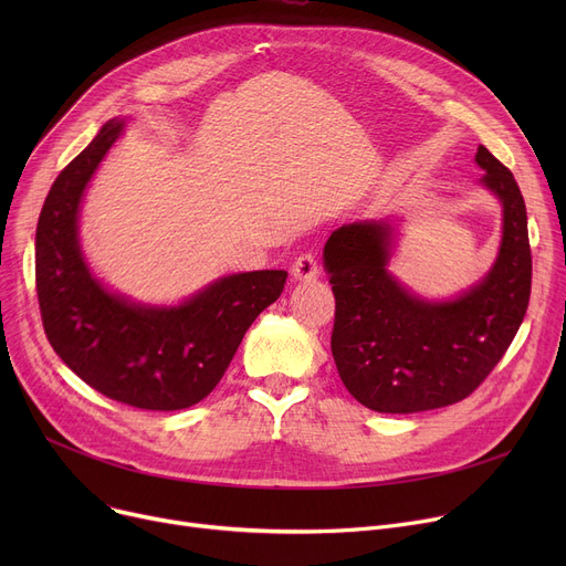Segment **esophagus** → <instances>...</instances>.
<instances>
[{
    "instance_id": "obj_1",
    "label": "esophagus",
    "mask_w": 566,
    "mask_h": 566,
    "mask_svg": "<svg viewBox=\"0 0 566 566\" xmlns=\"http://www.w3.org/2000/svg\"><path fill=\"white\" fill-rule=\"evenodd\" d=\"M291 273H293L295 280H316L318 273H321V265H318V261L312 252H305L293 261Z\"/></svg>"
}]
</instances>
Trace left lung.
I'll use <instances>...</instances> for the list:
<instances>
[{
  "label": "left lung",
  "mask_w": 566,
  "mask_h": 566,
  "mask_svg": "<svg viewBox=\"0 0 566 566\" xmlns=\"http://www.w3.org/2000/svg\"><path fill=\"white\" fill-rule=\"evenodd\" d=\"M474 160L484 169L482 186L502 201V243L491 273L457 301H422L390 275V222L344 224L325 243L333 358L346 390L376 412H420L470 397L527 312L532 254L521 188L486 146Z\"/></svg>",
  "instance_id": "left-lung-1"
}]
</instances>
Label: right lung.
<instances>
[{
  "instance_id": "1",
  "label": "right lung",
  "mask_w": 566,
  "mask_h": 566,
  "mask_svg": "<svg viewBox=\"0 0 566 566\" xmlns=\"http://www.w3.org/2000/svg\"><path fill=\"white\" fill-rule=\"evenodd\" d=\"M124 124L109 122L52 184L36 227V293L54 353L101 395L144 410H181L213 392L286 271L222 277L178 307L109 293L84 263L77 213L86 184Z\"/></svg>"
}]
</instances>
